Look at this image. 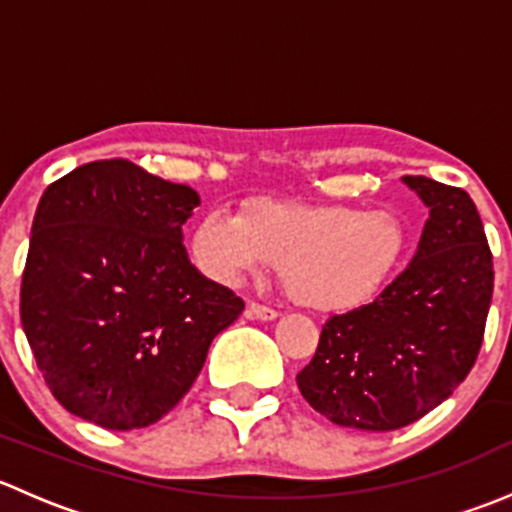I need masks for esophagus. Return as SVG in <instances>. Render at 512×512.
<instances>
[{
    "mask_svg": "<svg viewBox=\"0 0 512 512\" xmlns=\"http://www.w3.org/2000/svg\"><path fill=\"white\" fill-rule=\"evenodd\" d=\"M245 312H247V317H250V319H262V322L277 319V309L265 307V304H260V302H250V304H247Z\"/></svg>",
    "mask_w": 512,
    "mask_h": 512,
    "instance_id": "esophagus-1",
    "label": "esophagus"
}]
</instances>
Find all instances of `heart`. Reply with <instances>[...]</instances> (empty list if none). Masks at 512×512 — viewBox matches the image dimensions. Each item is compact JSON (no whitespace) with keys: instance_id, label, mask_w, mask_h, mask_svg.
<instances>
[{"instance_id":"obj_1","label":"heart","mask_w":512,"mask_h":512,"mask_svg":"<svg viewBox=\"0 0 512 512\" xmlns=\"http://www.w3.org/2000/svg\"><path fill=\"white\" fill-rule=\"evenodd\" d=\"M404 230L389 213L342 205L257 203L237 215L210 210L193 232L195 262L213 280L240 285L272 267L294 302L349 309L376 294L399 265Z\"/></svg>"}]
</instances>
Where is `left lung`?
Here are the masks:
<instances>
[{"label": "left lung", "mask_w": 512, "mask_h": 512, "mask_svg": "<svg viewBox=\"0 0 512 512\" xmlns=\"http://www.w3.org/2000/svg\"><path fill=\"white\" fill-rule=\"evenodd\" d=\"M404 183L431 210L411 265L374 302L337 314L297 374L337 426L394 431L448 399L476 364L493 297V255L471 195L423 175Z\"/></svg>", "instance_id": "8db88e82"}]
</instances>
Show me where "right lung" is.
<instances>
[{"label": "right lung", "mask_w": 512, "mask_h": 512, "mask_svg": "<svg viewBox=\"0 0 512 512\" xmlns=\"http://www.w3.org/2000/svg\"><path fill=\"white\" fill-rule=\"evenodd\" d=\"M200 198L123 158L54 180L36 208L19 314L54 399L108 431L156 423L245 309L188 260Z\"/></svg>", "instance_id": "right-lung-1"}]
</instances>
